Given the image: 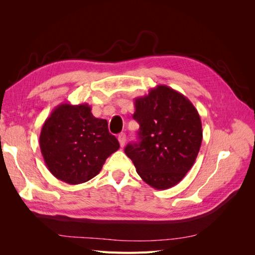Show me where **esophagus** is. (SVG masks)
<instances>
[{"mask_svg": "<svg viewBox=\"0 0 255 255\" xmlns=\"http://www.w3.org/2000/svg\"><path fill=\"white\" fill-rule=\"evenodd\" d=\"M118 140H119V143H120V146L121 148H123L126 144V140H127V137H126V134L125 133H121L118 135Z\"/></svg>", "mask_w": 255, "mask_h": 255, "instance_id": "obj_1", "label": "esophagus"}]
</instances>
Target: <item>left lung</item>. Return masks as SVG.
Segmentation results:
<instances>
[{
  "mask_svg": "<svg viewBox=\"0 0 255 255\" xmlns=\"http://www.w3.org/2000/svg\"><path fill=\"white\" fill-rule=\"evenodd\" d=\"M134 101L139 141L128 143L125 152L151 187H173L195 164L201 146L199 113L186 97L166 85Z\"/></svg>",
  "mask_w": 255,
  "mask_h": 255,
  "instance_id": "1",
  "label": "left lung"
}]
</instances>
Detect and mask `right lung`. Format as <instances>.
<instances>
[{
    "label": "right lung",
    "instance_id": "add662e5",
    "mask_svg": "<svg viewBox=\"0 0 255 255\" xmlns=\"http://www.w3.org/2000/svg\"><path fill=\"white\" fill-rule=\"evenodd\" d=\"M39 144L50 172L70 185L95 177L106 158L120 148L107 121L96 118L86 103L55 107L43 123Z\"/></svg>",
    "mask_w": 255,
    "mask_h": 255
}]
</instances>
